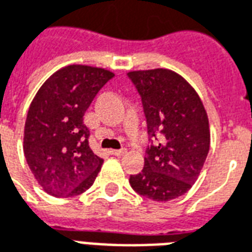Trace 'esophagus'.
<instances>
[{
  "label": "esophagus",
  "instance_id": "esophagus-1",
  "mask_svg": "<svg viewBox=\"0 0 252 252\" xmlns=\"http://www.w3.org/2000/svg\"><path fill=\"white\" fill-rule=\"evenodd\" d=\"M126 153V148H121V150H110V154L115 155V157H121V155H124Z\"/></svg>",
  "mask_w": 252,
  "mask_h": 252
}]
</instances>
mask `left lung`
Wrapping results in <instances>:
<instances>
[{"label":"left lung","mask_w":252,"mask_h":252,"mask_svg":"<svg viewBox=\"0 0 252 252\" xmlns=\"http://www.w3.org/2000/svg\"><path fill=\"white\" fill-rule=\"evenodd\" d=\"M142 98L150 146L144 167L129 177L137 194L170 201L193 186L205 163L211 132L198 94L166 68L128 72Z\"/></svg>","instance_id":"left-lung-1"}]
</instances>
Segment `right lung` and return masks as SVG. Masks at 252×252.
I'll use <instances>...</instances> for the list:
<instances>
[{
    "label": "right lung",
    "instance_id": "right-lung-1",
    "mask_svg": "<svg viewBox=\"0 0 252 252\" xmlns=\"http://www.w3.org/2000/svg\"><path fill=\"white\" fill-rule=\"evenodd\" d=\"M113 72L71 64L43 83L27 115L24 155L32 174L48 194L78 195L93 185L102 166L89 146L83 115Z\"/></svg>",
    "mask_w": 252,
    "mask_h": 252
}]
</instances>
